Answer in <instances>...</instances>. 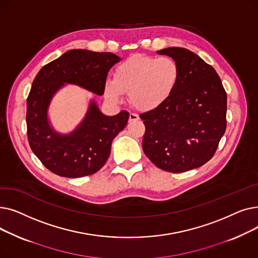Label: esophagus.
I'll return each instance as SVG.
<instances>
[{
  "mask_svg": "<svg viewBox=\"0 0 258 258\" xmlns=\"http://www.w3.org/2000/svg\"><path fill=\"white\" fill-rule=\"evenodd\" d=\"M139 120V116L137 114H134V113H131L130 114V118H128V121L132 122V121H137Z\"/></svg>",
  "mask_w": 258,
  "mask_h": 258,
  "instance_id": "esophagus-1",
  "label": "esophagus"
}]
</instances>
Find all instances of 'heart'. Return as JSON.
<instances>
[{
    "label": "heart",
    "mask_w": 258,
    "mask_h": 258,
    "mask_svg": "<svg viewBox=\"0 0 258 258\" xmlns=\"http://www.w3.org/2000/svg\"><path fill=\"white\" fill-rule=\"evenodd\" d=\"M180 78V68L168 56L135 55L122 61L114 71L113 80L104 86L106 99L118 102L128 94L130 103L141 112H150L163 104Z\"/></svg>",
    "instance_id": "obj_1"
}]
</instances>
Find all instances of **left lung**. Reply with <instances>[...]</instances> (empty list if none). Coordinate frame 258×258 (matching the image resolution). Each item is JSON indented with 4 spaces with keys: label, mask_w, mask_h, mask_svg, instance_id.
Instances as JSON below:
<instances>
[{
    "label": "left lung",
    "mask_w": 258,
    "mask_h": 258,
    "mask_svg": "<svg viewBox=\"0 0 258 258\" xmlns=\"http://www.w3.org/2000/svg\"><path fill=\"white\" fill-rule=\"evenodd\" d=\"M177 61L178 85L156 110L140 115L144 154L160 169L184 172L214 156L227 126V93L213 68L190 50L158 51Z\"/></svg>",
    "instance_id": "1"
}]
</instances>
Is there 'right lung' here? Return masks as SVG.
Wrapping results in <instances>:
<instances>
[{
    "mask_svg": "<svg viewBox=\"0 0 258 258\" xmlns=\"http://www.w3.org/2000/svg\"><path fill=\"white\" fill-rule=\"evenodd\" d=\"M120 58L111 52L75 49L66 52L39 70L27 98V137L32 152L53 173L80 178L97 172L111 154L113 139L127 123L130 114L104 116L92 102L72 134L54 132L47 118L50 100L63 84H75L102 95L107 73Z\"/></svg>",
    "mask_w": 258,
    "mask_h": 258,
    "instance_id": "right-lung-1",
    "label": "right lung"
}]
</instances>
